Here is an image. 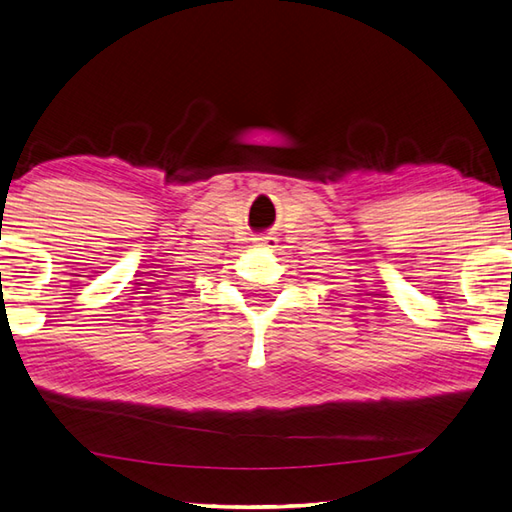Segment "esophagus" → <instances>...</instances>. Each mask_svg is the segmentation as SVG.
I'll use <instances>...</instances> for the list:
<instances>
[{"label":"esophagus","instance_id":"obj_1","mask_svg":"<svg viewBox=\"0 0 512 512\" xmlns=\"http://www.w3.org/2000/svg\"><path fill=\"white\" fill-rule=\"evenodd\" d=\"M256 245H258V247H269V249H274V247H276V238H274V236L256 238Z\"/></svg>","mask_w":512,"mask_h":512}]
</instances>
